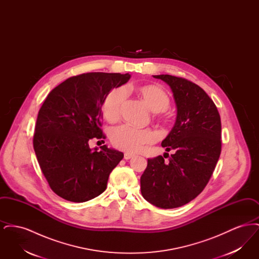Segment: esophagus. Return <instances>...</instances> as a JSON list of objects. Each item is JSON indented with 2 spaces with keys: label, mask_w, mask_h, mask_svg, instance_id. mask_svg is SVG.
Returning a JSON list of instances; mask_svg holds the SVG:
<instances>
[{
  "label": "esophagus",
  "mask_w": 259,
  "mask_h": 259,
  "mask_svg": "<svg viewBox=\"0 0 259 259\" xmlns=\"http://www.w3.org/2000/svg\"><path fill=\"white\" fill-rule=\"evenodd\" d=\"M134 156V154H132V153H130V152H125L124 153V159H126V160H129L130 158H132Z\"/></svg>",
  "instance_id": "34e87169"
}]
</instances>
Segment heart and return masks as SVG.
Instances as JSON below:
<instances>
[{
    "instance_id": "1",
    "label": "heart",
    "mask_w": 259,
    "mask_h": 259,
    "mask_svg": "<svg viewBox=\"0 0 259 259\" xmlns=\"http://www.w3.org/2000/svg\"><path fill=\"white\" fill-rule=\"evenodd\" d=\"M133 89L153 112L166 111L170 106L168 93L156 84H143ZM124 100L125 91L120 87L112 89L106 95L101 110L108 121L113 122L119 118ZM111 138L112 144L116 148L127 152H137L145 145L153 143L157 135L149 129H137L130 125H121L112 130Z\"/></svg>"
}]
</instances>
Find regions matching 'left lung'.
<instances>
[{"instance_id":"8db88e82","label":"left lung","mask_w":259,"mask_h":259,"mask_svg":"<svg viewBox=\"0 0 259 259\" xmlns=\"http://www.w3.org/2000/svg\"><path fill=\"white\" fill-rule=\"evenodd\" d=\"M153 77L172 89L177 118L161 146L175 153L168 162L161 155L148 159L141 192L150 204L174 209L197 197L209 183L222 151V122L214 103L197 84L170 74Z\"/></svg>"}]
</instances>
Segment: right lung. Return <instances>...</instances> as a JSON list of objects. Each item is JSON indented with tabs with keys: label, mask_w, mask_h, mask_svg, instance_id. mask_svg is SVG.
Here are the masks:
<instances>
[{
	"label": "right lung",
	"mask_w": 259,
	"mask_h": 259,
	"mask_svg": "<svg viewBox=\"0 0 259 259\" xmlns=\"http://www.w3.org/2000/svg\"><path fill=\"white\" fill-rule=\"evenodd\" d=\"M131 75L87 73L72 76L51 90L38 111L33 145L40 170L58 196L76 203L97 197L123 153L89 148L92 139H105L101 129L102 103Z\"/></svg>",
	"instance_id": "obj_1"
}]
</instances>
